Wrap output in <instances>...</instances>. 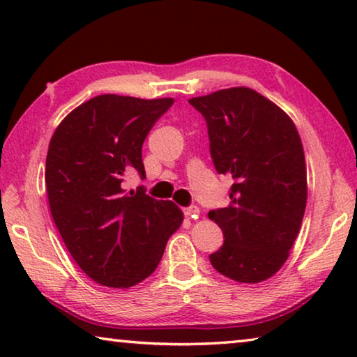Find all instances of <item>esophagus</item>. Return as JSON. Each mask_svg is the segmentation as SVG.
I'll list each match as a JSON object with an SVG mask.
<instances>
[{
	"mask_svg": "<svg viewBox=\"0 0 357 357\" xmlns=\"http://www.w3.org/2000/svg\"><path fill=\"white\" fill-rule=\"evenodd\" d=\"M183 213H184L187 217H197L198 214H200V209H198L197 206H189V208H184Z\"/></svg>",
	"mask_w": 357,
	"mask_h": 357,
	"instance_id": "34e87169",
	"label": "esophagus"
}]
</instances>
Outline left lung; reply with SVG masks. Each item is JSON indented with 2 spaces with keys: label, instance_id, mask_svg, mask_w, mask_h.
<instances>
[{
  "label": "left lung",
  "instance_id": "1",
  "mask_svg": "<svg viewBox=\"0 0 357 357\" xmlns=\"http://www.w3.org/2000/svg\"><path fill=\"white\" fill-rule=\"evenodd\" d=\"M189 104L206 121L217 173L233 178L228 206L208 214L225 238L209 261L231 280L263 282L287 261L305 213L307 170L298 129L282 108L250 88L220 89Z\"/></svg>",
  "mask_w": 357,
  "mask_h": 357
}]
</instances>
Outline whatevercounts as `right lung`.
Listing matches in <instances>:
<instances>
[{
	"label": "right lung",
	"instance_id": "obj_1",
	"mask_svg": "<svg viewBox=\"0 0 357 357\" xmlns=\"http://www.w3.org/2000/svg\"><path fill=\"white\" fill-rule=\"evenodd\" d=\"M173 99L102 94L66 116L48 146L45 187L52 217L72 258L94 282L129 288L154 273L184 215L173 202L124 178L142 179V146Z\"/></svg>",
	"mask_w": 357,
	"mask_h": 357
}]
</instances>
